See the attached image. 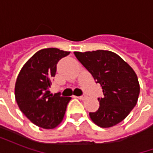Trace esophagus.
<instances>
[{
    "label": "esophagus",
    "instance_id": "obj_1",
    "mask_svg": "<svg viewBox=\"0 0 153 153\" xmlns=\"http://www.w3.org/2000/svg\"><path fill=\"white\" fill-rule=\"evenodd\" d=\"M78 98L79 100H85L87 98V97L85 96V95H82V96H79V97H78Z\"/></svg>",
    "mask_w": 153,
    "mask_h": 153
}]
</instances>
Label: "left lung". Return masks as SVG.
Instances as JSON below:
<instances>
[{
    "mask_svg": "<svg viewBox=\"0 0 153 153\" xmlns=\"http://www.w3.org/2000/svg\"><path fill=\"white\" fill-rule=\"evenodd\" d=\"M102 88L100 106L90 118L102 128H109L121 122L138 102L139 83L136 74L117 54L97 50L74 52Z\"/></svg>",
    "mask_w": 153,
    "mask_h": 153,
    "instance_id": "obj_1",
    "label": "left lung"
}]
</instances>
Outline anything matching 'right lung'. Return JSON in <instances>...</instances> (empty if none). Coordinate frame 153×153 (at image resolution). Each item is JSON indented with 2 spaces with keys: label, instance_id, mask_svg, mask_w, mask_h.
<instances>
[{
  "label": "right lung",
  "instance_id": "1",
  "mask_svg": "<svg viewBox=\"0 0 153 153\" xmlns=\"http://www.w3.org/2000/svg\"><path fill=\"white\" fill-rule=\"evenodd\" d=\"M70 53L58 48L42 49L25 63L19 74L15 100L25 116L41 128H56L62 121L71 99L60 96V93L52 95L48 91L57 63Z\"/></svg>",
  "mask_w": 153,
  "mask_h": 153
}]
</instances>
